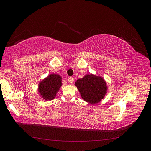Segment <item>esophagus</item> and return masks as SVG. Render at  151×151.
<instances>
[{
	"instance_id": "esophagus-1",
	"label": "esophagus",
	"mask_w": 151,
	"mask_h": 151,
	"mask_svg": "<svg viewBox=\"0 0 151 151\" xmlns=\"http://www.w3.org/2000/svg\"><path fill=\"white\" fill-rule=\"evenodd\" d=\"M68 83H70V84H72L73 83H74V79L72 78V77H70L69 78H68Z\"/></svg>"
}]
</instances>
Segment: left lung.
<instances>
[{
    "label": "left lung",
    "mask_w": 151,
    "mask_h": 151,
    "mask_svg": "<svg viewBox=\"0 0 151 151\" xmlns=\"http://www.w3.org/2000/svg\"><path fill=\"white\" fill-rule=\"evenodd\" d=\"M75 85L79 91L82 98L90 104H96L101 101L107 92L106 83L103 77L91 74L77 80Z\"/></svg>",
    "instance_id": "obj_1"
}]
</instances>
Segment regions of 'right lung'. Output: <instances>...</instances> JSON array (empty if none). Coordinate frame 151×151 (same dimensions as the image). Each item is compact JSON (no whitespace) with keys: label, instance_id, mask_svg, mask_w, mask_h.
<instances>
[{"label":"right lung","instance_id":"add662e5","mask_svg":"<svg viewBox=\"0 0 151 151\" xmlns=\"http://www.w3.org/2000/svg\"><path fill=\"white\" fill-rule=\"evenodd\" d=\"M61 86V76L54 74H50L38 84L40 96L47 101L52 100L56 97L57 93Z\"/></svg>","mask_w":151,"mask_h":151}]
</instances>
